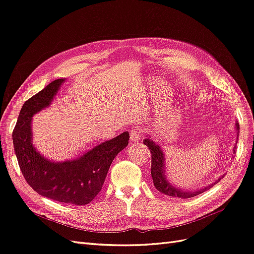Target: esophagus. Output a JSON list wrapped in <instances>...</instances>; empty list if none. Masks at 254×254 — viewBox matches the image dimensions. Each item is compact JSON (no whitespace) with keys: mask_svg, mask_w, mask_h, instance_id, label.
<instances>
[{"mask_svg":"<svg viewBox=\"0 0 254 254\" xmlns=\"http://www.w3.org/2000/svg\"><path fill=\"white\" fill-rule=\"evenodd\" d=\"M143 137V131L139 128H131L130 129V141L136 142L141 140Z\"/></svg>","mask_w":254,"mask_h":254,"instance_id":"34e87169","label":"esophagus"}]
</instances>
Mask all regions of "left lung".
Returning <instances> with one entry per match:
<instances>
[{"mask_svg": "<svg viewBox=\"0 0 254 254\" xmlns=\"http://www.w3.org/2000/svg\"><path fill=\"white\" fill-rule=\"evenodd\" d=\"M235 127H236L237 135H238V133H240V131H238V130H240V125H238V123H236ZM143 142L146 146H147L151 152V178L156 189L160 190L161 193L171 197L187 199V198L194 197L203 193L204 190L211 189L215 183H217L220 180L219 178L217 181L212 183L211 186L200 190H179L178 188H175L173 184L168 182V180L166 179V176L164 174V155H163V151L161 150L160 146L153 143L150 139H145Z\"/></svg>", "mask_w": 254, "mask_h": 254, "instance_id": "1", "label": "left lung"}]
</instances>
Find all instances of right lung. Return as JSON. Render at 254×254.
<instances>
[{"label":"right lung","mask_w":254,"mask_h":254,"mask_svg":"<svg viewBox=\"0 0 254 254\" xmlns=\"http://www.w3.org/2000/svg\"><path fill=\"white\" fill-rule=\"evenodd\" d=\"M64 78L48 84L24 103L12 131L14 152L26 182L41 196L75 205L91 202L101 191L114 158L128 145L125 131L114 139L99 144L79 159L51 162L33 145L32 118L50 106Z\"/></svg>","instance_id":"obj_1"}]
</instances>
